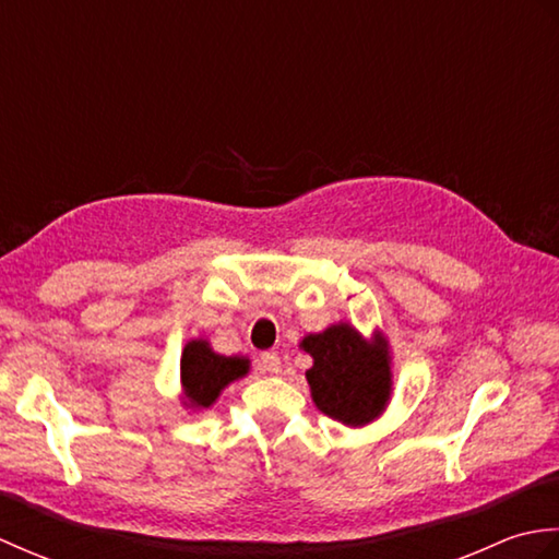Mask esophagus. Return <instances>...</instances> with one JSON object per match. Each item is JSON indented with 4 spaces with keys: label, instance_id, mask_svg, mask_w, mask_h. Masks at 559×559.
Listing matches in <instances>:
<instances>
[{
    "label": "esophagus",
    "instance_id": "34e87169",
    "mask_svg": "<svg viewBox=\"0 0 559 559\" xmlns=\"http://www.w3.org/2000/svg\"><path fill=\"white\" fill-rule=\"evenodd\" d=\"M259 367H261V370H264V372H269V374H278V372H281V358H278V353H261Z\"/></svg>",
    "mask_w": 559,
    "mask_h": 559
}]
</instances>
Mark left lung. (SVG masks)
<instances>
[{
	"label": "left lung",
	"instance_id": "1",
	"mask_svg": "<svg viewBox=\"0 0 559 559\" xmlns=\"http://www.w3.org/2000/svg\"><path fill=\"white\" fill-rule=\"evenodd\" d=\"M300 350L312 358L305 372L314 406L348 427H365L382 415L394 391L391 350L382 331L365 338L348 322L307 334Z\"/></svg>",
	"mask_w": 559,
	"mask_h": 559
}]
</instances>
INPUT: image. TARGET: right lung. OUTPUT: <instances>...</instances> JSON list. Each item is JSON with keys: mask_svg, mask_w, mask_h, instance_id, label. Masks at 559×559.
<instances>
[{"mask_svg": "<svg viewBox=\"0 0 559 559\" xmlns=\"http://www.w3.org/2000/svg\"><path fill=\"white\" fill-rule=\"evenodd\" d=\"M247 372L249 358L245 355H221L204 336L187 341L180 358L182 406L189 411L211 408L223 389L247 377Z\"/></svg>", "mask_w": 559, "mask_h": 559, "instance_id": "add662e5", "label": "right lung"}]
</instances>
